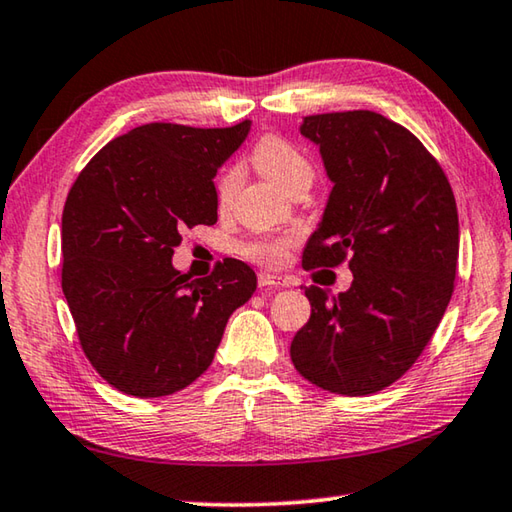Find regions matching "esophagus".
<instances>
[{
  "label": "esophagus",
  "mask_w": 512,
  "mask_h": 512,
  "mask_svg": "<svg viewBox=\"0 0 512 512\" xmlns=\"http://www.w3.org/2000/svg\"><path fill=\"white\" fill-rule=\"evenodd\" d=\"M257 284H259V289L282 287L284 280H282V277H277V275H271V273H259L257 275Z\"/></svg>",
  "instance_id": "1"
}]
</instances>
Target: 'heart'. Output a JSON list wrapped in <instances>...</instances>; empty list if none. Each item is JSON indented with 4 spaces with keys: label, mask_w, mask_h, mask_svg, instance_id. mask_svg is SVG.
I'll return each instance as SVG.
<instances>
[{
    "label": "heart",
    "mask_w": 512,
    "mask_h": 512,
    "mask_svg": "<svg viewBox=\"0 0 512 512\" xmlns=\"http://www.w3.org/2000/svg\"><path fill=\"white\" fill-rule=\"evenodd\" d=\"M253 164L255 169L280 185L284 192H298V189L311 185L314 180V164L302 153L296 144L284 140L280 135H264L262 140L255 144L253 149ZM239 185V171L228 169L219 178L216 185V194H219V203H230L235 196ZM296 241L293 235H280V237H255L246 239L239 244V255L257 262L262 266H277L287 257L289 246Z\"/></svg>",
    "instance_id": "heart-1"
}]
</instances>
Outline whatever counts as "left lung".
Here are the masks:
<instances>
[{"label":"left lung","mask_w":512,"mask_h":512,"mask_svg":"<svg viewBox=\"0 0 512 512\" xmlns=\"http://www.w3.org/2000/svg\"><path fill=\"white\" fill-rule=\"evenodd\" d=\"M332 194L302 266L348 262L354 280L332 302L318 287L293 336L302 377L336 395L384 391L409 370L454 293L458 212L438 160L404 126L372 110L305 117Z\"/></svg>","instance_id":"1"}]
</instances>
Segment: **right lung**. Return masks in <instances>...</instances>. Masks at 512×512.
<instances>
[{
    "label": "right lung",
    "mask_w": 512,
    "mask_h": 512,
    "mask_svg": "<svg viewBox=\"0 0 512 512\" xmlns=\"http://www.w3.org/2000/svg\"><path fill=\"white\" fill-rule=\"evenodd\" d=\"M250 121L228 128L144 124L108 142L69 189L63 293L92 368L133 397L183 391L210 368L225 323L257 289L225 257L189 280L171 266L180 232L216 223V169Z\"/></svg>",
    "instance_id": "1"
}]
</instances>
